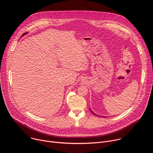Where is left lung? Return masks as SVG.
I'll return each instance as SVG.
<instances>
[{
  "label": "left lung",
  "instance_id": "obj_1",
  "mask_svg": "<svg viewBox=\"0 0 153 153\" xmlns=\"http://www.w3.org/2000/svg\"><path fill=\"white\" fill-rule=\"evenodd\" d=\"M90 111H91V113H93V114H94V115H95V116H98V115H97V114H95V113H94V112H93V111H92V110H91V109H90ZM102 117H105V116H103H103H102Z\"/></svg>",
  "mask_w": 153,
  "mask_h": 153
}]
</instances>
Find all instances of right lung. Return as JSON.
Returning a JSON list of instances; mask_svg holds the SVG:
<instances>
[{
  "instance_id": "obj_1",
  "label": "right lung",
  "mask_w": 153,
  "mask_h": 153,
  "mask_svg": "<svg viewBox=\"0 0 153 153\" xmlns=\"http://www.w3.org/2000/svg\"><path fill=\"white\" fill-rule=\"evenodd\" d=\"M27 33H24V34H22V36H24V35H25V34H27Z\"/></svg>"
}]
</instances>
